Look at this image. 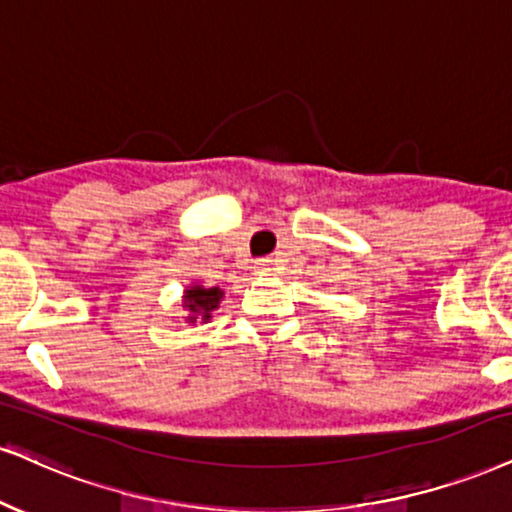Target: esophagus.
Masks as SVG:
<instances>
[{
  "label": "esophagus",
  "mask_w": 512,
  "mask_h": 512,
  "mask_svg": "<svg viewBox=\"0 0 512 512\" xmlns=\"http://www.w3.org/2000/svg\"><path fill=\"white\" fill-rule=\"evenodd\" d=\"M268 266H270L268 258H258V261H256V270H258V273H263V270H268Z\"/></svg>",
  "instance_id": "obj_1"
}]
</instances>
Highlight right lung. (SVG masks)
<instances>
[{
    "label": "right lung",
    "instance_id": "add662e5",
    "mask_svg": "<svg viewBox=\"0 0 512 512\" xmlns=\"http://www.w3.org/2000/svg\"><path fill=\"white\" fill-rule=\"evenodd\" d=\"M223 296L225 292L220 287H204L201 282H192V285L185 287V292H182V308L187 311V323H211L213 311H218Z\"/></svg>",
    "mask_w": 512,
    "mask_h": 512
}]
</instances>
